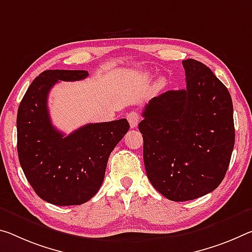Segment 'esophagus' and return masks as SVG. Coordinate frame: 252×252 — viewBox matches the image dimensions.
<instances>
[{"label":"esophagus","instance_id":"obj_1","mask_svg":"<svg viewBox=\"0 0 252 252\" xmlns=\"http://www.w3.org/2000/svg\"><path fill=\"white\" fill-rule=\"evenodd\" d=\"M126 119L127 121H129L130 123V126L131 127H135L138 126L139 123V120H140V117H139V114L137 113V112H129V113L126 114Z\"/></svg>","mask_w":252,"mask_h":252}]
</instances>
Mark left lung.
Instances as JSON below:
<instances>
[{
  "instance_id": "left-lung-1",
  "label": "left lung",
  "mask_w": 252,
  "mask_h": 252,
  "mask_svg": "<svg viewBox=\"0 0 252 252\" xmlns=\"http://www.w3.org/2000/svg\"><path fill=\"white\" fill-rule=\"evenodd\" d=\"M186 89L150 99L139 130L147 176L174 202L213 191L224 178L234 147L231 95L209 67L183 61Z\"/></svg>"
}]
</instances>
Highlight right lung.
Wrapping results in <instances>:
<instances>
[{"label": "right lung", "instance_id": "1", "mask_svg": "<svg viewBox=\"0 0 252 252\" xmlns=\"http://www.w3.org/2000/svg\"><path fill=\"white\" fill-rule=\"evenodd\" d=\"M87 76L86 70L42 71L19 105L20 165L38 196L54 205H81L97 193L112 150L130 127L126 119H121L89 123L65 135L53 126L47 105L51 87L58 81Z\"/></svg>", "mask_w": 252, "mask_h": 252}]
</instances>
